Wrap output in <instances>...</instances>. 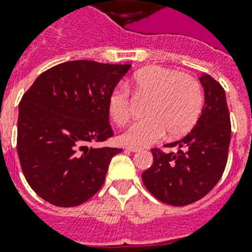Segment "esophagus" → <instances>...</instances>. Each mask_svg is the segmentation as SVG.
<instances>
[{
	"label": "esophagus",
	"mask_w": 252,
	"mask_h": 252,
	"mask_svg": "<svg viewBox=\"0 0 252 252\" xmlns=\"http://www.w3.org/2000/svg\"><path fill=\"white\" fill-rule=\"evenodd\" d=\"M126 150L130 151V153H138V151H141V149H138V147H133V146H126Z\"/></svg>",
	"instance_id": "1"
}]
</instances>
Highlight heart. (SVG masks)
Wrapping results in <instances>:
<instances>
[{"label":"heart","mask_w":252,"mask_h":252,"mask_svg":"<svg viewBox=\"0 0 252 252\" xmlns=\"http://www.w3.org/2000/svg\"><path fill=\"white\" fill-rule=\"evenodd\" d=\"M134 95L147 99L146 119L134 123L123 133L124 145L144 147L163 138L165 132L180 137L193 129L204 105L203 88L195 77L161 66L141 69L132 80ZM108 111L118 126H126L132 116L129 92L116 88L108 99Z\"/></svg>","instance_id":"obj_1"}]
</instances>
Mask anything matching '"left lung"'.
I'll use <instances>...</instances> for the list:
<instances>
[{
    "instance_id": "8db88e82",
    "label": "left lung",
    "mask_w": 252,
    "mask_h": 252,
    "mask_svg": "<svg viewBox=\"0 0 252 252\" xmlns=\"http://www.w3.org/2000/svg\"><path fill=\"white\" fill-rule=\"evenodd\" d=\"M204 106L191 132L168 144L177 153L151 149L153 165L142 173L146 189L163 203L186 206L207 195L221 179L230 144V116L225 91L210 75H202Z\"/></svg>"
}]
</instances>
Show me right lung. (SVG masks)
Returning <instances> with one entry per match:
<instances>
[{
	"instance_id": "right-lung-1",
	"label": "right lung",
	"mask_w": 252,
	"mask_h": 252,
	"mask_svg": "<svg viewBox=\"0 0 252 252\" xmlns=\"http://www.w3.org/2000/svg\"><path fill=\"white\" fill-rule=\"evenodd\" d=\"M130 64L71 61L42 72L20 99L16 150L27 183L58 207L91 199L105 183L115 147L108 99Z\"/></svg>"
}]
</instances>
